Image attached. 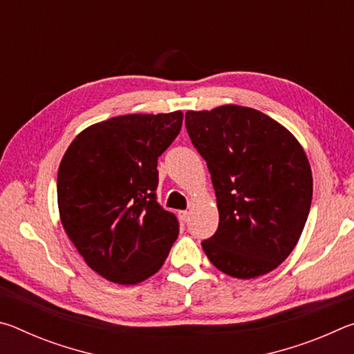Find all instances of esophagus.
Here are the masks:
<instances>
[{
    "mask_svg": "<svg viewBox=\"0 0 354 354\" xmlns=\"http://www.w3.org/2000/svg\"><path fill=\"white\" fill-rule=\"evenodd\" d=\"M179 218H181L183 221H189L190 212L189 211H179Z\"/></svg>",
    "mask_w": 354,
    "mask_h": 354,
    "instance_id": "obj_1",
    "label": "esophagus"
}]
</instances>
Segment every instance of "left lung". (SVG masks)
Returning <instances> with one entry per match:
<instances>
[{
    "mask_svg": "<svg viewBox=\"0 0 354 354\" xmlns=\"http://www.w3.org/2000/svg\"><path fill=\"white\" fill-rule=\"evenodd\" d=\"M185 128L206 160L218 227L203 250L220 272L251 279L295 248L313 201V173L295 137L251 107L187 111Z\"/></svg>",
    "mask_w": 354,
    "mask_h": 354,
    "instance_id": "8db88e82",
    "label": "left lung"
}]
</instances>
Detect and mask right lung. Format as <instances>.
Instances as JSON below:
<instances>
[{
	"label": "right lung",
	"instance_id": "add662e5",
	"mask_svg": "<svg viewBox=\"0 0 354 354\" xmlns=\"http://www.w3.org/2000/svg\"><path fill=\"white\" fill-rule=\"evenodd\" d=\"M183 117L131 113L92 124L59 165L64 230L87 266L112 283L153 277L178 239V218L156 201V189L158 158L176 139Z\"/></svg>",
	"mask_w": 354,
	"mask_h": 354
}]
</instances>
